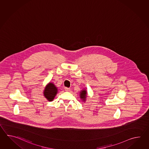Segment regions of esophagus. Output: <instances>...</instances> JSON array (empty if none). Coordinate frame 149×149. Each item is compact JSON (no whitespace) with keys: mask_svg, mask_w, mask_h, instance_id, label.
<instances>
[{"mask_svg":"<svg viewBox=\"0 0 149 149\" xmlns=\"http://www.w3.org/2000/svg\"><path fill=\"white\" fill-rule=\"evenodd\" d=\"M65 91H67V92H69L70 91V88H68V87H65Z\"/></svg>","mask_w":149,"mask_h":149,"instance_id":"esophagus-1","label":"esophagus"}]
</instances>
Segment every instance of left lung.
Returning a JSON list of instances; mask_svg holds the SVG:
<instances>
[{
  "label": "left lung",
  "mask_w": 149,
  "mask_h": 149,
  "mask_svg": "<svg viewBox=\"0 0 149 149\" xmlns=\"http://www.w3.org/2000/svg\"><path fill=\"white\" fill-rule=\"evenodd\" d=\"M80 98H81V100L83 102H85L86 98L87 97V92L86 91V89H83L80 92Z\"/></svg>",
  "instance_id": "1"
}]
</instances>
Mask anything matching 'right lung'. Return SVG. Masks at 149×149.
I'll return each instance as SVG.
<instances>
[{"instance_id":"1","label":"right lung","mask_w":149,"mask_h":149,"mask_svg":"<svg viewBox=\"0 0 149 149\" xmlns=\"http://www.w3.org/2000/svg\"><path fill=\"white\" fill-rule=\"evenodd\" d=\"M57 93L58 89L57 87L54 85V83L49 82L45 87L43 94L45 97L48 101L51 102L53 101Z\"/></svg>"}]
</instances>
